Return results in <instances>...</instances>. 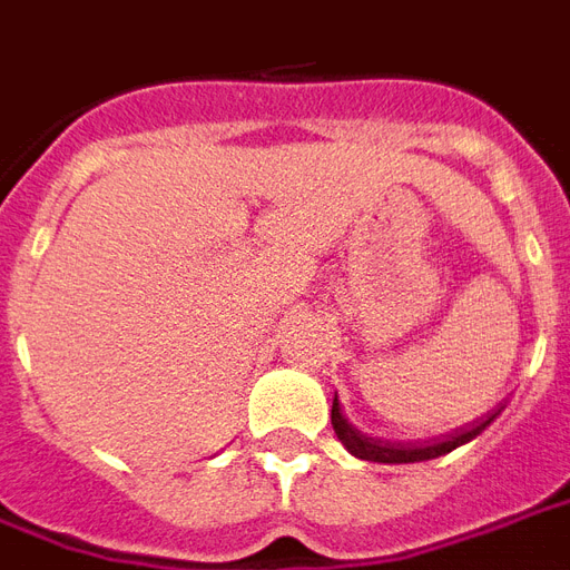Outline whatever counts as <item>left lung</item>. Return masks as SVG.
I'll list each match as a JSON object with an SVG mask.
<instances>
[{"mask_svg": "<svg viewBox=\"0 0 570 570\" xmlns=\"http://www.w3.org/2000/svg\"><path fill=\"white\" fill-rule=\"evenodd\" d=\"M493 419H497V410L479 419V422H473L470 428H461V431H454V434L443 436V440H434V443H392V440L360 434L354 425H347V419L342 416V407H338V395L333 399V428L338 440L351 449V454L363 458V461H377V464H416V461L440 458V454L452 452L458 445L470 443L473 436L482 434Z\"/></svg>", "mask_w": 570, "mask_h": 570, "instance_id": "obj_1", "label": "left lung"}]
</instances>
